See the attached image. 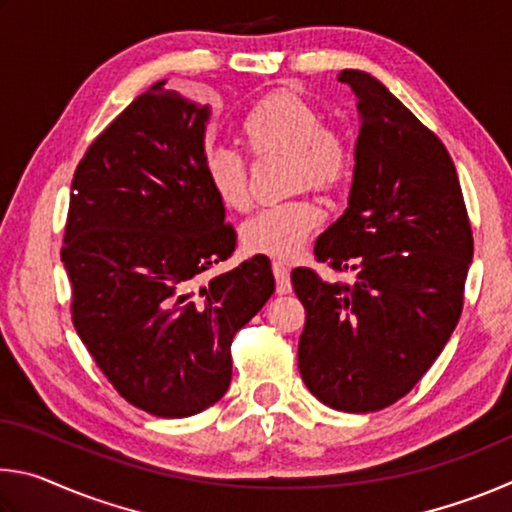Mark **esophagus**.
I'll return each mask as SVG.
<instances>
[{
	"label": "esophagus",
	"mask_w": 512,
	"mask_h": 512,
	"mask_svg": "<svg viewBox=\"0 0 512 512\" xmlns=\"http://www.w3.org/2000/svg\"><path fill=\"white\" fill-rule=\"evenodd\" d=\"M273 275H275V282H277V293L284 296V293H291V277H289V266L280 262H273Z\"/></svg>",
	"instance_id": "34e87169"
}]
</instances>
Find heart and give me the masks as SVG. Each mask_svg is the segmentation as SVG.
Listing matches in <instances>:
<instances>
[{"label": "heart", "instance_id": "obj_1", "mask_svg": "<svg viewBox=\"0 0 512 512\" xmlns=\"http://www.w3.org/2000/svg\"><path fill=\"white\" fill-rule=\"evenodd\" d=\"M239 140L253 158L284 155L289 192H334L352 169V146L339 128L325 126L320 110L296 92L277 90L259 99L239 124ZM205 180L225 210L244 212L250 205L248 164L241 155L212 149L205 155ZM323 223V210L311 198H293L250 216L241 241L250 253L280 259L296 257Z\"/></svg>", "mask_w": 512, "mask_h": 512}]
</instances>
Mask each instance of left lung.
Instances as JSON below:
<instances>
[{
  "instance_id": "left-lung-1",
  "label": "left lung",
  "mask_w": 512,
  "mask_h": 512,
  "mask_svg": "<svg viewBox=\"0 0 512 512\" xmlns=\"http://www.w3.org/2000/svg\"><path fill=\"white\" fill-rule=\"evenodd\" d=\"M359 137L348 207L314 255L354 282L293 268L307 320L298 368L311 395L345 413L391 406L443 352L463 311L474 239L445 144L375 76L343 69Z\"/></svg>"
}]
</instances>
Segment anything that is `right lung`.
<instances>
[{"mask_svg": "<svg viewBox=\"0 0 512 512\" xmlns=\"http://www.w3.org/2000/svg\"><path fill=\"white\" fill-rule=\"evenodd\" d=\"M207 119L164 81L140 94L76 167L60 250L85 348L126 402L158 418L221 400L232 339L275 291L262 255L196 291L237 246L205 180Z\"/></svg>", "mask_w": 512, "mask_h": 512, "instance_id": "right-lung-1", "label": "right lung"}]
</instances>
